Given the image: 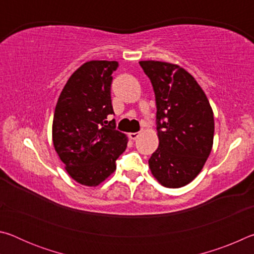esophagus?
Returning a JSON list of instances; mask_svg holds the SVG:
<instances>
[{
    "instance_id": "obj_1",
    "label": "esophagus",
    "mask_w": 254,
    "mask_h": 254,
    "mask_svg": "<svg viewBox=\"0 0 254 254\" xmlns=\"http://www.w3.org/2000/svg\"><path fill=\"white\" fill-rule=\"evenodd\" d=\"M140 135V132H132V133H128V136H130V139L132 140H136L137 136Z\"/></svg>"
}]
</instances>
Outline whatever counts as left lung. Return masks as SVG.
I'll return each instance as SVG.
<instances>
[{"mask_svg": "<svg viewBox=\"0 0 254 254\" xmlns=\"http://www.w3.org/2000/svg\"><path fill=\"white\" fill-rule=\"evenodd\" d=\"M151 81L157 105L159 147L149 167L162 186L179 188L192 182L212 151L213 110L188 71L174 64L140 62Z\"/></svg>", "mask_w": 254, "mask_h": 254, "instance_id": "1", "label": "left lung"}]
</instances>
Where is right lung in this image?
Returning <instances> with one entry per match:
<instances>
[{
	"instance_id": "1",
	"label": "right lung",
	"mask_w": 254,
	"mask_h": 254,
	"mask_svg": "<svg viewBox=\"0 0 254 254\" xmlns=\"http://www.w3.org/2000/svg\"><path fill=\"white\" fill-rule=\"evenodd\" d=\"M118 62L91 60L72 74L55 109L53 141L67 173L77 183L97 186L114 173L127 137L107 115L114 114L111 84Z\"/></svg>"
}]
</instances>
